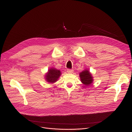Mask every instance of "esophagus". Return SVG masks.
Here are the masks:
<instances>
[{"label":"esophagus","instance_id":"obj_1","mask_svg":"<svg viewBox=\"0 0 132 132\" xmlns=\"http://www.w3.org/2000/svg\"><path fill=\"white\" fill-rule=\"evenodd\" d=\"M73 70H71V69H68L67 70V72L68 73H73Z\"/></svg>","mask_w":132,"mask_h":132}]
</instances>
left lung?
Returning <instances> with one entry per match:
<instances>
[{"label":"left lung","mask_w":132,"mask_h":132,"mask_svg":"<svg viewBox=\"0 0 132 132\" xmlns=\"http://www.w3.org/2000/svg\"><path fill=\"white\" fill-rule=\"evenodd\" d=\"M79 77L81 82L85 86H89L93 82L94 79L92 74L89 72V70L85 69L79 74Z\"/></svg>","instance_id":"obj_1"}]
</instances>
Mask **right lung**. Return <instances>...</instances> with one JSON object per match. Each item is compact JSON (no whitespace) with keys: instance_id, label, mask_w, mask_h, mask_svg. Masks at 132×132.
I'll use <instances>...</instances> for the list:
<instances>
[{"instance_id":"add662e5","label":"right lung","mask_w":132,"mask_h":132,"mask_svg":"<svg viewBox=\"0 0 132 132\" xmlns=\"http://www.w3.org/2000/svg\"><path fill=\"white\" fill-rule=\"evenodd\" d=\"M61 74V72L60 70L52 67L48 70L47 72L45 75V79L46 82L50 84H54L58 81Z\"/></svg>"}]
</instances>
